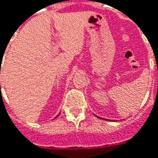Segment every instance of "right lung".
<instances>
[{
    "instance_id": "obj_1",
    "label": "right lung",
    "mask_w": 158,
    "mask_h": 158,
    "mask_svg": "<svg viewBox=\"0 0 158 158\" xmlns=\"http://www.w3.org/2000/svg\"><path fill=\"white\" fill-rule=\"evenodd\" d=\"M58 116H59V114H58V115H57V116H56V118H57V117H58Z\"/></svg>"
}]
</instances>
